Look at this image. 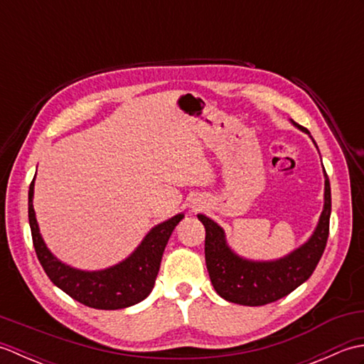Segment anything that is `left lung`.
Instances as JSON below:
<instances>
[{
  "instance_id": "left-lung-1",
  "label": "left lung",
  "mask_w": 364,
  "mask_h": 364,
  "mask_svg": "<svg viewBox=\"0 0 364 364\" xmlns=\"http://www.w3.org/2000/svg\"><path fill=\"white\" fill-rule=\"evenodd\" d=\"M291 123L311 137L310 131L297 125L294 120H291ZM311 141L316 145L313 137ZM322 172L323 206L318 225L304 244L282 258L250 259L241 257L231 249L225 230L218 222L205 214H197L206 231L205 259L208 274H210L215 292L222 299L245 306L266 305L288 296L311 277L326 249L331 213L330 181L323 166Z\"/></svg>"
}]
</instances>
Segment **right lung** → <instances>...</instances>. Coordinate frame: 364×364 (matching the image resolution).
<instances>
[{"label": "right lung", "mask_w": 364, "mask_h": 364, "mask_svg": "<svg viewBox=\"0 0 364 364\" xmlns=\"http://www.w3.org/2000/svg\"><path fill=\"white\" fill-rule=\"evenodd\" d=\"M34 181L36 176L28 194L29 227L37 258L50 280L72 299L97 310H122L149 297L159 272L162 253L184 214L180 213L154 225L141 244L117 264L84 270L60 261L43 241L34 211Z\"/></svg>", "instance_id": "right-lung-1"}]
</instances>
